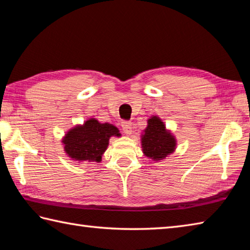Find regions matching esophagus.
<instances>
[{"mask_svg":"<svg viewBox=\"0 0 250 250\" xmlns=\"http://www.w3.org/2000/svg\"><path fill=\"white\" fill-rule=\"evenodd\" d=\"M121 126H122V130H124L125 134L129 135L132 133V124L130 121H122Z\"/></svg>","mask_w":250,"mask_h":250,"instance_id":"1","label":"esophagus"}]
</instances>
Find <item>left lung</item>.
I'll return each instance as SVG.
<instances>
[{"label":"left lung","instance_id":"8db88e82","mask_svg":"<svg viewBox=\"0 0 250 250\" xmlns=\"http://www.w3.org/2000/svg\"><path fill=\"white\" fill-rule=\"evenodd\" d=\"M147 124L141 140L143 152L153 161L163 160L174 152L176 140L171 132L166 129V125L159 117L152 116Z\"/></svg>","mask_w":250,"mask_h":250}]
</instances>
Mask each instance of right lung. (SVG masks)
<instances>
[{
	"mask_svg": "<svg viewBox=\"0 0 250 250\" xmlns=\"http://www.w3.org/2000/svg\"><path fill=\"white\" fill-rule=\"evenodd\" d=\"M118 128L110 124H100L90 118L76 125L63 137L66 155L76 161L101 162L111 136H120Z\"/></svg>",
	"mask_w": 250,
	"mask_h": 250,
	"instance_id": "add662e5",
	"label": "right lung"
}]
</instances>
